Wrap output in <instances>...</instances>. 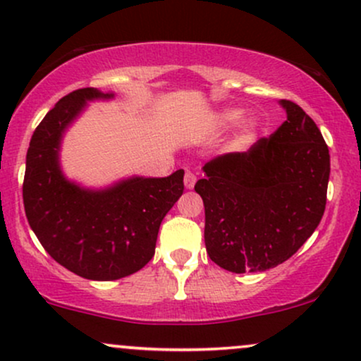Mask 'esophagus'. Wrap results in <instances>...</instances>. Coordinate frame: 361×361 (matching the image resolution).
Returning a JSON list of instances; mask_svg holds the SVG:
<instances>
[{"mask_svg": "<svg viewBox=\"0 0 361 361\" xmlns=\"http://www.w3.org/2000/svg\"><path fill=\"white\" fill-rule=\"evenodd\" d=\"M195 180H197V177H195V173H194L192 171L185 172V176H184V184H185V188L192 189L194 184H195Z\"/></svg>", "mask_w": 361, "mask_h": 361, "instance_id": "esophagus-1", "label": "esophagus"}]
</instances>
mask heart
Returning a JSON list of instances; mask_svg holds the SVG:
<instances>
[{"label": "heart", "instance_id": "b5f03b06", "mask_svg": "<svg viewBox=\"0 0 361 361\" xmlns=\"http://www.w3.org/2000/svg\"><path fill=\"white\" fill-rule=\"evenodd\" d=\"M238 117H239L238 112H234V110H228V112H224L221 115V120L224 123H231V122H234V120ZM251 126H252V123H249V127H251Z\"/></svg>", "mask_w": 361, "mask_h": 361}]
</instances>
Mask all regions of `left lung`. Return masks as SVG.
Returning <instances> with one entry per match:
<instances>
[{"label":"left lung","mask_w":361,"mask_h":361,"mask_svg":"<svg viewBox=\"0 0 361 361\" xmlns=\"http://www.w3.org/2000/svg\"><path fill=\"white\" fill-rule=\"evenodd\" d=\"M288 118L247 152L222 154L194 185L206 209L207 255L231 273L266 271L314 233L326 206L330 152L313 118L281 100Z\"/></svg>","instance_id":"1"}]
</instances>
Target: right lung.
Instances as JSON below:
<instances>
[{
    "instance_id": "add662e5",
    "label": "right lung",
    "mask_w": 361,
    "mask_h": 361,
    "mask_svg": "<svg viewBox=\"0 0 361 361\" xmlns=\"http://www.w3.org/2000/svg\"><path fill=\"white\" fill-rule=\"evenodd\" d=\"M112 95L73 90L44 115L26 154L23 204L44 251L72 273L112 281L152 259L160 222L184 192V171L162 179L133 177L105 190L80 189L61 176V133L87 100Z\"/></svg>"
}]
</instances>
